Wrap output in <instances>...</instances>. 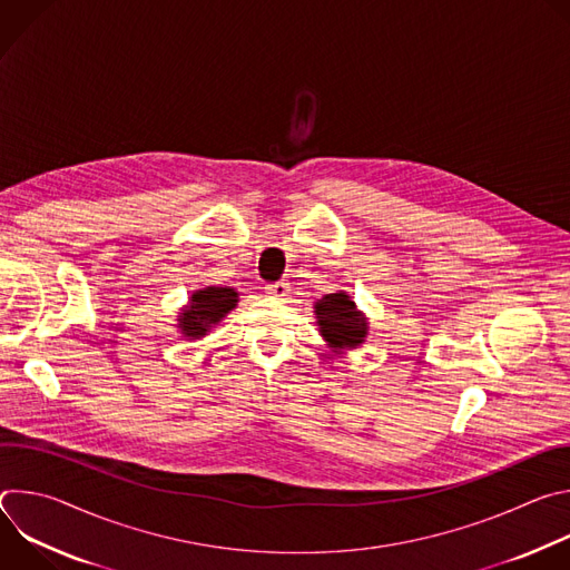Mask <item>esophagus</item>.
<instances>
[{"label": "esophagus", "mask_w": 570, "mask_h": 570, "mask_svg": "<svg viewBox=\"0 0 570 570\" xmlns=\"http://www.w3.org/2000/svg\"><path fill=\"white\" fill-rule=\"evenodd\" d=\"M266 293L273 295V297H286L291 293V284L288 282H275V284H268L266 286Z\"/></svg>", "instance_id": "obj_1"}]
</instances>
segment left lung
Returning a JSON list of instances; mask_svg holds the SVG:
<instances>
[{
	"label": "left lung",
	"instance_id": "obj_1",
	"mask_svg": "<svg viewBox=\"0 0 570 570\" xmlns=\"http://www.w3.org/2000/svg\"><path fill=\"white\" fill-rule=\"evenodd\" d=\"M317 327L327 345L341 354L345 350H356L367 338V317L356 308L347 293H330L313 306Z\"/></svg>",
	"mask_w": 570,
	"mask_h": 570
}]
</instances>
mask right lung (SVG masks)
Segmentation results:
<instances>
[{
    "label": "right lung",
    "instance_id": "add662e5",
    "mask_svg": "<svg viewBox=\"0 0 570 570\" xmlns=\"http://www.w3.org/2000/svg\"><path fill=\"white\" fill-rule=\"evenodd\" d=\"M238 293L229 286H207L189 297V304L178 315V330L185 338L196 341L207 336V332L236 308Z\"/></svg>",
    "mask_w": 570,
    "mask_h": 570
}]
</instances>
